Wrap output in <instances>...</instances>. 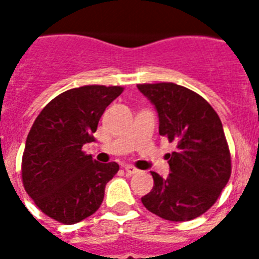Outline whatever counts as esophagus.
Listing matches in <instances>:
<instances>
[{"mask_svg":"<svg viewBox=\"0 0 259 259\" xmlns=\"http://www.w3.org/2000/svg\"><path fill=\"white\" fill-rule=\"evenodd\" d=\"M125 170L127 175H136V173L140 172V170H138L137 168H134L133 165H125Z\"/></svg>","mask_w":259,"mask_h":259,"instance_id":"34e87169","label":"esophagus"}]
</instances>
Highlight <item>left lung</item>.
<instances>
[{"mask_svg": "<svg viewBox=\"0 0 259 259\" xmlns=\"http://www.w3.org/2000/svg\"><path fill=\"white\" fill-rule=\"evenodd\" d=\"M138 90L158 113V132L176 150L168 154L170 173L150 172L154 185L141 197L154 215L185 222L208 211L231 176V156L221 118L212 106L192 90L175 83H144Z\"/></svg>", "mask_w": 259, "mask_h": 259, "instance_id": "obj_1", "label": "left lung"}]
</instances>
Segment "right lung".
<instances>
[{
  "mask_svg": "<svg viewBox=\"0 0 259 259\" xmlns=\"http://www.w3.org/2000/svg\"><path fill=\"white\" fill-rule=\"evenodd\" d=\"M121 86L67 90L41 110L26 137L21 176L26 193L47 217L74 225L101 207L117 162H98L82 148L93 142L106 107Z\"/></svg>",
  "mask_w": 259,
  "mask_h": 259,
  "instance_id": "right-lung-1",
  "label": "right lung"
}]
</instances>
